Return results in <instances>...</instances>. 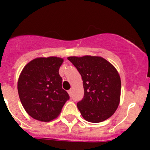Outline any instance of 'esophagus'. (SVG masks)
I'll return each instance as SVG.
<instances>
[{
	"label": "esophagus",
	"mask_w": 150,
	"mask_h": 150,
	"mask_svg": "<svg viewBox=\"0 0 150 150\" xmlns=\"http://www.w3.org/2000/svg\"><path fill=\"white\" fill-rule=\"evenodd\" d=\"M67 92H68L69 95H70V96H71V95H72V90L71 89L68 90V91H67Z\"/></svg>",
	"instance_id": "34e87169"
}]
</instances>
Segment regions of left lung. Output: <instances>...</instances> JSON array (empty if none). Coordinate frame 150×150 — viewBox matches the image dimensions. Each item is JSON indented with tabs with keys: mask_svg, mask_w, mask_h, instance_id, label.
<instances>
[{
	"mask_svg": "<svg viewBox=\"0 0 150 150\" xmlns=\"http://www.w3.org/2000/svg\"><path fill=\"white\" fill-rule=\"evenodd\" d=\"M67 59L83 79L84 97L76 104L82 116L90 122L107 120L120 100L121 80L116 68L101 57L71 56Z\"/></svg>",
	"mask_w": 150,
	"mask_h": 150,
	"instance_id": "1",
	"label": "left lung"
}]
</instances>
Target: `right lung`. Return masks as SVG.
I'll return each instance as SVG.
<instances>
[{
    "label": "right lung",
    "instance_id": "add662e5",
    "mask_svg": "<svg viewBox=\"0 0 150 150\" xmlns=\"http://www.w3.org/2000/svg\"><path fill=\"white\" fill-rule=\"evenodd\" d=\"M63 59L57 57L38 58L22 70L18 81V92L26 112L42 122L54 120L70 96L62 88L59 68Z\"/></svg>",
    "mask_w": 150,
    "mask_h": 150
}]
</instances>
